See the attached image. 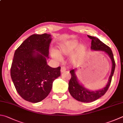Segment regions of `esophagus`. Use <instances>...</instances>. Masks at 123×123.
<instances>
[{
	"label": "esophagus",
	"mask_w": 123,
	"mask_h": 123,
	"mask_svg": "<svg viewBox=\"0 0 123 123\" xmlns=\"http://www.w3.org/2000/svg\"><path fill=\"white\" fill-rule=\"evenodd\" d=\"M66 70V68L65 67H62L61 68V73H63Z\"/></svg>",
	"instance_id": "obj_1"
}]
</instances>
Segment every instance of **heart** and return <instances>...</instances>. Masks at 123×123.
Returning a JSON list of instances; mask_svg holds the SVG:
<instances>
[{
  "instance_id": "heart-1",
  "label": "heart",
  "mask_w": 123,
  "mask_h": 123,
  "mask_svg": "<svg viewBox=\"0 0 123 123\" xmlns=\"http://www.w3.org/2000/svg\"><path fill=\"white\" fill-rule=\"evenodd\" d=\"M75 53L71 57V61L73 63H79L83 59L86 53V47L83 44L80 45V42L76 40H69L60 44L58 52L60 55L68 56ZM57 53H53V57L56 60H60L61 57Z\"/></svg>"
}]
</instances>
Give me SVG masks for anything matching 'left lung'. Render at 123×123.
<instances>
[{"label":"left lung","instance_id":"left-lung-1","mask_svg":"<svg viewBox=\"0 0 123 123\" xmlns=\"http://www.w3.org/2000/svg\"><path fill=\"white\" fill-rule=\"evenodd\" d=\"M88 37L92 40L91 46V50L103 51L109 55L111 60V62H112V69H111L110 75L109 77L108 82L106 86L104 88L96 91L89 90L79 83V80L75 74L76 69H72L70 71L71 76L70 81L69 82L68 90L69 93H70L73 98L77 100L78 101L84 103L95 101V100L99 98L105 93L111 84V80H112V76L114 73L116 66L114 57H113V53L111 48L105 44L103 43L97 37H91L90 35H88Z\"/></svg>","mask_w":123,"mask_h":123}]
</instances>
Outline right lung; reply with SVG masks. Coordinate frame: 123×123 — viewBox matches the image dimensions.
Listing matches in <instances>:
<instances>
[{"instance_id":"obj_1","label":"right lung","mask_w":123,"mask_h":123,"mask_svg":"<svg viewBox=\"0 0 123 123\" xmlns=\"http://www.w3.org/2000/svg\"><path fill=\"white\" fill-rule=\"evenodd\" d=\"M50 34H33L18 48L11 68V76L17 91L25 100L41 102L47 96L54 80L61 75V67L47 63Z\"/></svg>"}]
</instances>
